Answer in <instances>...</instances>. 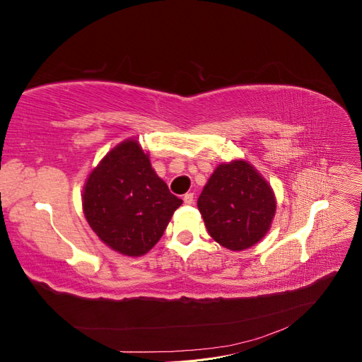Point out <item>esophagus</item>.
Listing matches in <instances>:
<instances>
[{"mask_svg": "<svg viewBox=\"0 0 362 362\" xmlns=\"http://www.w3.org/2000/svg\"><path fill=\"white\" fill-rule=\"evenodd\" d=\"M182 201H184L185 205H193L194 204V194L193 193H185Z\"/></svg>", "mask_w": 362, "mask_h": 362, "instance_id": "1", "label": "esophagus"}]
</instances>
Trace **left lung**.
Returning a JSON list of instances; mask_svg holds the SVG:
<instances>
[{"instance_id": "left-lung-1", "label": "left lung", "mask_w": 362, "mask_h": 362, "mask_svg": "<svg viewBox=\"0 0 362 362\" xmlns=\"http://www.w3.org/2000/svg\"><path fill=\"white\" fill-rule=\"evenodd\" d=\"M198 208L218 245L243 250L269 231L276 202L261 175L249 163L237 160L218 164L199 196Z\"/></svg>"}]
</instances>
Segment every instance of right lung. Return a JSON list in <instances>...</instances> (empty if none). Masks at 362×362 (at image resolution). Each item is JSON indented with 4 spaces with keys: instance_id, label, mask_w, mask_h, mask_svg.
Returning a JSON list of instances; mask_svg holds the SVG:
<instances>
[{
    "instance_id": "obj_1",
    "label": "right lung",
    "mask_w": 362,
    "mask_h": 362,
    "mask_svg": "<svg viewBox=\"0 0 362 362\" xmlns=\"http://www.w3.org/2000/svg\"><path fill=\"white\" fill-rule=\"evenodd\" d=\"M182 201L151 168L137 140L108 152L87 178L83 210L103 242L128 257H140L161 238Z\"/></svg>"
}]
</instances>
